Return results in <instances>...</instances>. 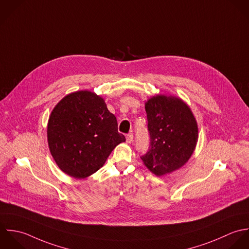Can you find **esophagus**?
<instances>
[{
  "label": "esophagus",
  "instance_id": "esophagus-1",
  "mask_svg": "<svg viewBox=\"0 0 249 249\" xmlns=\"http://www.w3.org/2000/svg\"><path fill=\"white\" fill-rule=\"evenodd\" d=\"M133 140H134V135L131 133V134H128L127 136H126V142H128V143H131L132 142H133Z\"/></svg>",
  "mask_w": 249,
  "mask_h": 249
}]
</instances>
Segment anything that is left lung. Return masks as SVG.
Listing matches in <instances>:
<instances>
[{
	"instance_id": "1",
	"label": "left lung",
	"mask_w": 249,
	"mask_h": 249,
	"mask_svg": "<svg viewBox=\"0 0 249 249\" xmlns=\"http://www.w3.org/2000/svg\"><path fill=\"white\" fill-rule=\"evenodd\" d=\"M149 150L141 159L157 176L182 167L192 157L198 127L190 107L175 96L156 95L145 103Z\"/></svg>"
}]
</instances>
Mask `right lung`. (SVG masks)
Listing matches in <instances>:
<instances>
[{
    "mask_svg": "<svg viewBox=\"0 0 249 249\" xmlns=\"http://www.w3.org/2000/svg\"><path fill=\"white\" fill-rule=\"evenodd\" d=\"M47 138L57 166L76 179L99 170L115 146L126 141L104 99L89 90L70 93L56 104Z\"/></svg>",
    "mask_w": 249,
    "mask_h": 249,
    "instance_id": "obj_1",
    "label": "right lung"
}]
</instances>
